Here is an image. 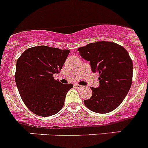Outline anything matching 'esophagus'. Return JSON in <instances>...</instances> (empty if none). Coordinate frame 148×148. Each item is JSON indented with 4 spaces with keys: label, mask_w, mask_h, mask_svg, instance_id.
Instances as JSON below:
<instances>
[{
    "label": "esophagus",
    "mask_w": 148,
    "mask_h": 148,
    "mask_svg": "<svg viewBox=\"0 0 148 148\" xmlns=\"http://www.w3.org/2000/svg\"><path fill=\"white\" fill-rule=\"evenodd\" d=\"M75 87H76V88H78V89H81V88H82V87H83V86L79 85V84H75Z\"/></svg>",
    "instance_id": "esophagus-1"
}]
</instances>
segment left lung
<instances>
[{"instance_id":"obj_1","label":"left lung","mask_w":148,"mask_h":148,"mask_svg":"<svg viewBox=\"0 0 148 148\" xmlns=\"http://www.w3.org/2000/svg\"><path fill=\"white\" fill-rule=\"evenodd\" d=\"M78 50L90 61L91 70L99 73V87H91L92 96L84 103L95 113L113 111L125 99L132 84L133 61L127 51L109 41L89 44Z\"/></svg>"}]
</instances>
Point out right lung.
<instances>
[{
  "label": "right lung",
  "instance_id": "1",
  "mask_svg": "<svg viewBox=\"0 0 148 148\" xmlns=\"http://www.w3.org/2000/svg\"><path fill=\"white\" fill-rule=\"evenodd\" d=\"M70 51L38 46L27 49L16 64L15 82L21 97L32 113L47 117L63 108L67 92L73 85L55 80Z\"/></svg>",
  "mask_w": 148,
  "mask_h": 148
}]
</instances>
